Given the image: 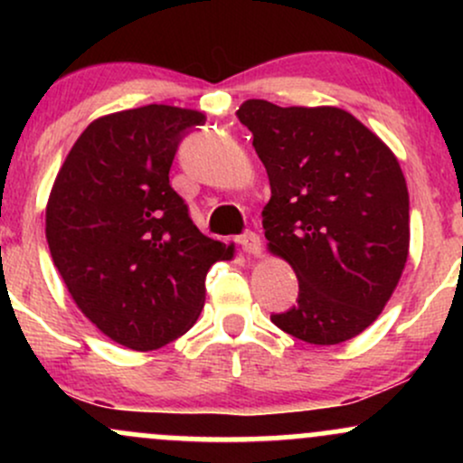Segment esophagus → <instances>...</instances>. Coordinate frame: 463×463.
<instances>
[{"label": "esophagus", "mask_w": 463, "mask_h": 463, "mask_svg": "<svg viewBox=\"0 0 463 463\" xmlns=\"http://www.w3.org/2000/svg\"><path fill=\"white\" fill-rule=\"evenodd\" d=\"M239 243H241L243 252L250 254V257H261L263 252V243L259 235H254V232H246L241 239H239Z\"/></svg>", "instance_id": "obj_1"}]
</instances>
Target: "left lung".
<instances>
[{
    "instance_id": "1",
    "label": "left lung",
    "mask_w": 463,
    "mask_h": 463,
    "mask_svg": "<svg viewBox=\"0 0 463 463\" xmlns=\"http://www.w3.org/2000/svg\"><path fill=\"white\" fill-rule=\"evenodd\" d=\"M237 117L272 189L261 213L268 250L298 279V305L272 322L317 346L357 337L407 263L409 194L394 152L335 106L248 99Z\"/></svg>"
}]
</instances>
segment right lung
Returning <instances> with one entry per match:
<instances>
[{"label":"right lung","mask_w":463,"mask_h":463,"mask_svg":"<svg viewBox=\"0 0 463 463\" xmlns=\"http://www.w3.org/2000/svg\"><path fill=\"white\" fill-rule=\"evenodd\" d=\"M204 113L147 104L91 121L45 209L52 261L78 309L121 346L147 353L184 335L204 279L235 246L202 235L169 184L178 143Z\"/></svg>","instance_id":"right-lung-1"}]
</instances>
